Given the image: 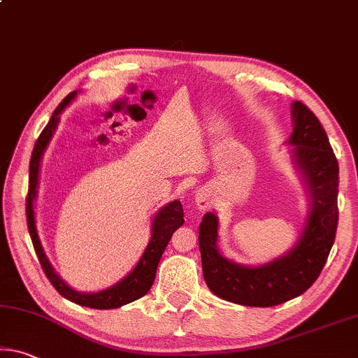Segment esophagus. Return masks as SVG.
Here are the masks:
<instances>
[{"instance_id": "34e87169", "label": "esophagus", "mask_w": 358, "mask_h": 358, "mask_svg": "<svg viewBox=\"0 0 358 358\" xmlns=\"http://www.w3.org/2000/svg\"><path fill=\"white\" fill-rule=\"evenodd\" d=\"M196 202H197V207H199L201 210H206L210 207V199L206 194H197Z\"/></svg>"}]
</instances>
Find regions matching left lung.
<instances>
[{"mask_svg":"<svg viewBox=\"0 0 358 358\" xmlns=\"http://www.w3.org/2000/svg\"><path fill=\"white\" fill-rule=\"evenodd\" d=\"M293 134L288 145L306 181L310 208L301 236L290 252L268 264H237L217 247L218 218L208 212L199 226L203 279L226 301L271 308L303 294L320 275L338 228L339 166L325 129L301 101H293Z\"/></svg>","mask_w":358,"mask_h":358,"instance_id":"8db88e82","label":"left lung"}]
</instances>
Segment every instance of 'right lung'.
I'll return each mask as SVG.
<instances>
[{
	"mask_svg": "<svg viewBox=\"0 0 358 358\" xmlns=\"http://www.w3.org/2000/svg\"><path fill=\"white\" fill-rule=\"evenodd\" d=\"M75 97H76V92H71L70 95H66V97L62 100V103L55 108L52 116H50L48 126L44 127L41 135L38 137L35 148H33L31 159H30V181H28V196H27L28 232H30L33 247H35V252L38 255L39 263H41L44 274L48 275L49 282L52 283V287L62 294V296L66 298L68 301L71 303L86 306V308L116 309V308H121L124 304L132 303L141 296H145V294L150 292V288L156 277L159 259H161L164 250H166L170 237H172L173 232L185 223L183 220L185 213L180 201L170 202L159 210L151 224L150 243L146 245L137 266H135V268L130 271L121 282H117L116 285H113L110 288H106V290H101L97 293H81V292L73 290L71 287H68L66 283L60 279V275L57 274L52 266H50L46 253H44V248L41 245V241H39L38 237L33 201L36 199L39 164H41L43 152L46 151L49 141L55 132L57 124H59V115L65 110V106Z\"/></svg>",
	"mask_w": 358,
	"mask_h": 358,
	"instance_id": "obj_1",
	"label": "right lung"
}]
</instances>
